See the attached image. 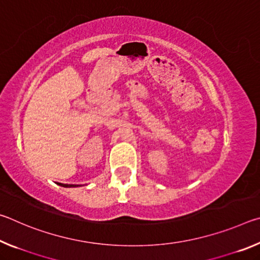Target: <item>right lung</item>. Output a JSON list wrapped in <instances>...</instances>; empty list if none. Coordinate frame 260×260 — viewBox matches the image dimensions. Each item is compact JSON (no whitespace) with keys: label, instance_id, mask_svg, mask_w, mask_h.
Masks as SVG:
<instances>
[{"label":"right lung","instance_id":"add662e5","mask_svg":"<svg viewBox=\"0 0 260 260\" xmlns=\"http://www.w3.org/2000/svg\"><path fill=\"white\" fill-rule=\"evenodd\" d=\"M58 184V186H60V187H65V188H73V187H80L81 184H68V183H57Z\"/></svg>","mask_w":260,"mask_h":260}]
</instances>
